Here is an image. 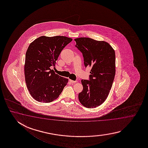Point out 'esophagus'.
<instances>
[{
	"mask_svg": "<svg viewBox=\"0 0 148 148\" xmlns=\"http://www.w3.org/2000/svg\"><path fill=\"white\" fill-rule=\"evenodd\" d=\"M70 82H71L72 84H75V83H76L77 82V81H73V80H70V79L69 80Z\"/></svg>",
	"mask_w": 148,
	"mask_h": 148,
	"instance_id": "34e87169",
	"label": "esophagus"
}]
</instances>
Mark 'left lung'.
I'll list each match as a JSON object with an SVG mask.
<instances>
[{
	"label": "left lung",
	"mask_w": 148,
	"mask_h": 148,
	"mask_svg": "<svg viewBox=\"0 0 148 148\" xmlns=\"http://www.w3.org/2000/svg\"><path fill=\"white\" fill-rule=\"evenodd\" d=\"M75 47L82 53L86 67L91 68L89 80L82 79L80 103L89 108L101 105L106 99L115 75V53L105 41L88 38L75 39Z\"/></svg>",
	"instance_id": "8db88e82"
}]
</instances>
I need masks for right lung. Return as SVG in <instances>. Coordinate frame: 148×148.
Listing matches in <instances>:
<instances>
[{"label":"right lung","mask_w":148,"mask_h":148,"mask_svg":"<svg viewBox=\"0 0 148 148\" xmlns=\"http://www.w3.org/2000/svg\"><path fill=\"white\" fill-rule=\"evenodd\" d=\"M73 41L63 36H42L29 44L25 56L24 73L26 84L35 100L50 103L59 96L68 82L51 68H55L63 48Z\"/></svg>","instance_id":"right-lung-1"}]
</instances>
